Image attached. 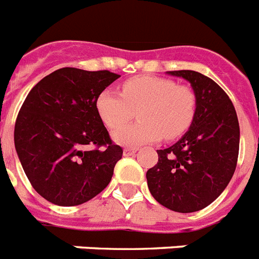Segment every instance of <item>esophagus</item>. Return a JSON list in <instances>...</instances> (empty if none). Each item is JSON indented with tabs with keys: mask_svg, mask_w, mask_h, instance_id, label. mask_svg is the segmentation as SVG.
Returning <instances> with one entry per match:
<instances>
[{
	"mask_svg": "<svg viewBox=\"0 0 259 259\" xmlns=\"http://www.w3.org/2000/svg\"><path fill=\"white\" fill-rule=\"evenodd\" d=\"M136 152H138L136 148H125L124 151H123V154H124V156H132V154H135Z\"/></svg>",
	"mask_w": 259,
	"mask_h": 259,
	"instance_id": "obj_1",
	"label": "esophagus"
}]
</instances>
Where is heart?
<instances>
[{"mask_svg": "<svg viewBox=\"0 0 259 259\" xmlns=\"http://www.w3.org/2000/svg\"><path fill=\"white\" fill-rule=\"evenodd\" d=\"M101 120L110 130L118 128L138 110L141 120L114 132L121 145L139 147L165 138H180L193 124L196 96L193 88L161 77H134L123 82L121 94L105 90L96 102Z\"/></svg>", "mask_w": 259, "mask_h": 259, "instance_id": "heart-1", "label": "heart"}]
</instances>
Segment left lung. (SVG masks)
Returning a JSON list of instances; mask_svg holds the SVG:
<instances>
[{"label":"left lung","mask_w":259,"mask_h":259,"mask_svg":"<svg viewBox=\"0 0 259 259\" xmlns=\"http://www.w3.org/2000/svg\"><path fill=\"white\" fill-rule=\"evenodd\" d=\"M187 79L196 96L193 124L176 144L158 149V162L147 171L157 202L189 213L211 204L233 177L240 148V125L227 93L202 73L170 70Z\"/></svg>","instance_id":"left-lung-1"}]
</instances>
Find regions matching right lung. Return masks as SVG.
<instances>
[{
    "label": "right lung",
    "mask_w": 259,
    "mask_h": 259,
    "mask_svg": "<svg viewBox=\"0 0 259 259\" xmlns=\"http://www.w3.org/2000/svg\"><path fill=\"white\" fill-rule=\"evenodd\" d=\"M119 74L61 68L31 89L18 112L14 144L36 193L57 205H78L106 189L123 156L96 108Z\"/></svg>",
    "instance_id": "add662e5"
}]
</instances>
